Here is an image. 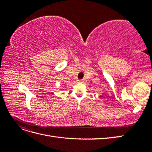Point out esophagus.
<instances>
[{
	"instance_id": "esophagus-1",
	"label": "esophagus",
	"mask_w": 152,
	"mask_h": 152,
	"mask_svg": "<svg viewBox=\"0 0 152 152\" xmlns=\"http://www.w3.org/2000/svg\"><path fill=\"white\" fill-rule=\"evenodd\" d=\"M77 82H83V80H77Z\"/></svg>"
}]
</instances>
